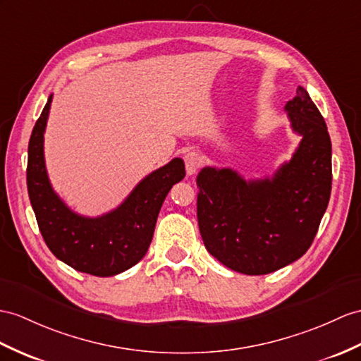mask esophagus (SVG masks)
<instances>
[{
  "label": "esophagus",
  "mask_w": 361,
  "mask_h": 361,
  "mask_svg": "<svg viewBox=\"0 0 361 361\" xmlns=\"http://www.w3.org/2000/svg\"><path fill=\"white\" fill-rule=\"evenodd\" d=\"M183 162H185L187 173L191 176L199 170V166L202 164V156L197 152H188L185 157H183Z\"/></svg>",
  "instance_id": "obj_1"
}]
</instances>
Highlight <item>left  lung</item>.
Masks as SVG:
<instances>
[{
  "mask_svg": "<svg viewBox=\"0 0 361 361\" xmlns=\"http://www.w3.org/2000/svg\"><path fill=\"white\" fill-rule=\"evenodd\" d=\"M285 111L302 140L272 178L245 180L231 169L205 166L196 179L205 248L242 274H269L300 259L328 208L332 166L326 122L303 87Z\"/></svg>",
  "mask_w": 361,
  "mask_h": 361,
  "instance_id": "left-lung-1",
  "label": "left lung"
}]
</instances>
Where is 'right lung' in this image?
<instances>
[{
    "label": "right lung",
    "instance_id": "1",
    "mask_svg": "<svg viewBox=\"0 0 361 361\" xmlns=\"http://www.w3.org/2000/svg\"><path fill=\"white\" fill-rule=\"evenodd\" d=\"M51 94L32 130L27 159V191L42 239L55 256L85 274L110 277L135 267L150 247L164 200L185 178L176 157L140 180L122 204L99 217L70 209L50 185L44 161V131Z\"/></svg>",
    "mask_w": 361,
    "mask_h": 361
}]
</instances>
